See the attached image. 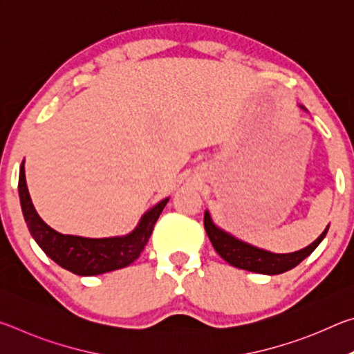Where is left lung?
I'll list each match as a JSON object with an SVG mask.
<instances>
[{"label":"left lung","mask_w":354,"mask_h":354,"mask_svg":"<svg viewBox=\"0 0 354 354\" xmlns=\"http://www.w3.org/2000/svg\"><path fill=\"white\" fill-rule=\"evenodd\" d=\"M303 111L306 107L299 106ZM329 225L325 227L319 239L308 245L306 248L293 251V253H272V251L257 248L254 245L241 241L230 232L221 230L212 221L211 214L205 211V230L209 236V241L212 242L214 248L223 259L232 267L242 268V270L262 273V274H279L287 270H292L299 262L306 259L313 251L319 247L320 242L325 239Z\"/></svg>","instance_id":"8db88e82"}]
</instances>
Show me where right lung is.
<instances>
[{
	"label": "right lung",
	"mask_w": 354,
	"mask_h": 354,
	"mask_svg": "<svg viewBox=\"0 0 354 354\" xmlns=\"http://www.w3.org/2000/svg\"><path fill=\"white\" fill-rule=\"evenodd\" d=\"M19 195L23 217L34 241L57 266L80 277H93V274L118 270L133 263L145 248L156 221L170 200L167 196L158 205L148 209L140 217L137 226L127 236L91 239L61 234L40 218L29 196L25 160L20 165Z\"/></svg>",
	"instance_id": "1"
}]
</instances>
